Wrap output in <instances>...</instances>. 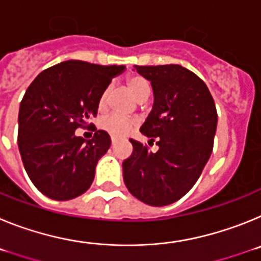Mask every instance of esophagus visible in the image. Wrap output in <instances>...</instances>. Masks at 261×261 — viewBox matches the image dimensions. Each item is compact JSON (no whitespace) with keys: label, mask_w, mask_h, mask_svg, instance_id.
Instances as JSON below:
<instances>
[{"label":"esophagus","mask_w":261,"mask_h":261,"mask_svg":"<svg viewBox=\"0 0 261 261\" xmlns=\"http://www.w3.org/2000/svg\"><path fill=\"white\" fill-rule=\"evenodd\" d=\"M111 142H112V145H115V142H116V140H115V138L112 137V138H111Z\"/></svg>","instance_id":"1"}]
</instances>
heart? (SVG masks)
Listing matches in <instances>:
<instances>
[{
    "label": "heart",
    "instance_id": "heart-1",
    "mask_svg": "<svg viewBox=\"0 0 261 261\" xmlns=\"http://www.w3.org/2000/svg\"><path fill=\"white\" fill-rule=\"evenodd\" d=\"M126 87H128L129 93L132 94L133 98L138 100V102L142 100L144 98H147L149 94H150V87H149L146 81L142 77H140V75H130V77L126 78ZM107 95L108 90H105L100 98H99V110L105 108L106 102H107ZM136 125H137V123L133 119H128V117H124L121 115L116 114L106 116L100 121L102 129H105L106 132H108L111 136H114L116 138L129 135L136 128Z\"/></svg>",
    "mask_w": 261,
    "mask_h": 261
}]
</instances>
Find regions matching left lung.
<instances>
[{"label": "left lung", "instance_id": "1", "mask_svg": "<svg viewBox=\"0 0 261 261\" xmlns=\"http://www.w3.org/2000/svg\"><path fill=\"white\" fill-rule=\"evenodd\" d=\"M150 81L154 105L140 128L158 151L129 140L132 155L123 162L126 188L140 201L165 206L181 199L197 181L213 150L217 110L211 91L181 65L135 66Z\"/></svg>", "mask_w": 261, "mask_h": 261}]
</instances>
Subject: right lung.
Returning <instances> with one entry per match:
<instances>
[{
  "mask_svg": "<svg viewBox=\"0 0 261 261\" xmlns=\"http://www.w3.org/2000/svg\"><path fill=\"white\" fill-rule=\"evenodd\" d=\"M124 70L69 60L41 71L27 89L18 115V147L27 175L49 199H74L93 183L111 138L96 130L86 141L75 129L96 116L100 95Z\"/></svg>",
  "mask_w": 261,
  "mask_h": 261,
  "instance_id": "1",
  "label": "right lung"
}]
</instances>
